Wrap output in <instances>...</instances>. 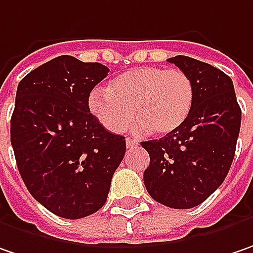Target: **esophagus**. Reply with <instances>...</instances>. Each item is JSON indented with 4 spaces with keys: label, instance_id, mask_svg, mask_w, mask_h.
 Segmentation results:
<instances>
[{
    "label": "esophagus",
    "instance_id": "esophagus-1",
    "mask_svg": "<svg viewBox=\"0 0 253 253\" xmlns=\"http://www.w3.org/2000/svg\"><path fill=\"white\" fill-rule=\"evenodd\" d=\"M137 144H138L137 140H134V138H131V137H127V138H126V146H127V148L136 147Z\"/></svg>",
    "mask_w": 253,
    "mask_h": 253
}]
</instances>
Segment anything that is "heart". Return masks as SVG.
Returning <instances> with one entry per match:
<instances>
[{"label": "heart", "instance_id": "1", "mask_svg": "<svg viewBox=\"0 0 253 253\" xmlns=\"http://www.w3.org/2000/svg\"><path fill=\"white\" fill-rule=\"evenodd\" d=\"M195 99L191 78L180 69L143 66L117 75L105 93L93 92L89 107L110 131H123L138 119L137 130L167 136L177 131L190 117Z\"/></svg>", "mask_w": 253, "mask_h": 253}]
</instances>
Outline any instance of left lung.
Here are the masks:
<instances>
[{"mask_svg": "<svg viewBox=\"0 0 253 253\" xmlns=\"http://www.w3.org/2000/svg\"><path fill=\"white\" fill-rule=\"evenodd\" d=\"M194 83L191 115L177 131L141 141L150 166L144 185L153 200L175 210L204 203L224 182L235 156L241 107L234 83L222 71L190 56L167 59Z\"/></svg>", "mask_w": 253, "mask_h": 253, "instance_id": "8db88e82", "label": "left lung"}]
</instances>
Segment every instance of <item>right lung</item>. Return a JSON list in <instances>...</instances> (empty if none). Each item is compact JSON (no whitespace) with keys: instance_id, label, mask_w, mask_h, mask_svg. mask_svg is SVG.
<instances>
[{"instance_id":"right-lung-1","label":"right lung","mask_w":253,"mask_h":253,"mask_svg":"<svg viewBox=\"0 0 253 253\" xmlns=\"http://www.w3.org/2000/svg\"><path fill=\"white\" fill-rule=\"evenodd\" d=\"M109 73L96 62L62 55L19 82L11 144L31 195L48 211L79 219L99 211L126 153L89 110L93 87Z\"/></svg>"}]
</instances>
